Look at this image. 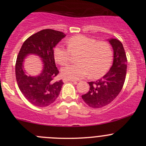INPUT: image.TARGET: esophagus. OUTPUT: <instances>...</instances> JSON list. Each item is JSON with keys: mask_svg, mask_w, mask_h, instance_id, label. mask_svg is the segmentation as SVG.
I'll return each mask as SVG.
<instances>
[{"mask_svg": "<svg viewBox=\"0 0 146 146\" xmlns=\"http://www.w3.org/2000/svg\"><path fill=\"white\" fill-rule=\"evenodd\" d=\"M74 82L75 84L78 83V82L75 81V80H69V79H66V78H64L63 79V82Z\"/></svg>", "mask_w": 146, "mask_h": 146, "instance_id": "34e87169", "label": "esophagus"}]
</instances>
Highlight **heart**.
Returning <instances> with one entry per match:
<instances>
[{
  "label": "heart",
  "instance_id": "b5f03b06",
  "mask_svg": "<svg viewBox=\"0 0 146 146\" xmlns=\"http://www.w3.org/2000/svg\"><path fill=\"white\" fill-rule=\"evenodd\" d=\"M68 48L61 44L55 47L54 58L61 65L66 64L71 59V53H80L78 64H69L62 68L63 78L79 80L89 74L90 78L97 79L104 75L113 62V52L111 46L105 41H97L95 38L76 35L66 41Z\"/></svg>",
  "mask_w": 146,
  "mask_h": 146
}]
</instances>
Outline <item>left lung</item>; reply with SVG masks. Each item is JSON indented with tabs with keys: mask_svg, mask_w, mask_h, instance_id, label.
Instances as JSON below:
<instances>
[{
	"mask_svg": "<svg viewBox=\"0 0 146 146\" xmlns=\"http://www.w3.org/2000/svg\"><path fill=\"white\" fill-rule=\"evenodd\" d=\"M113 49V63L109 71L100 80L90 82V88L82 98L88 106L99 108L106 106L119 94L124 84L127 58L123 44L115 38L108 39Z\"/></svg>",
	"mask_w": 146,
	"mask_h": 146,
	"instance_id": "left-lung-1",
	"label": "left lung"
}]
</instances>
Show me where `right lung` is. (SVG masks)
Segmentation results:
<instances>
[{"label":"right lung","mask_w":146,"mask_h":146,"mask_svg":"<svg viewBox=\"0 0 146 146\" xmlns=\"http://www.w3.org/2000/svg\"><path fill=\"white\" fill-rule=\"evenodd\" d=\"M66 35L53 29H43L28 38L22 45L16 63V78L18 86L25 98L33 105L45 107L58 98L62 80H55L59 73L54 59L53 48ZM36 54L43 62V70L38 76L26 74L24 68L25 58Z\"/></svg>","instance_id":"right-lung-1"}]
</instances>
